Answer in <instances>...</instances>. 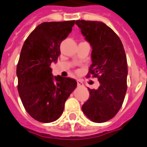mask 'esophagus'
Segmentation results:
<instances>
[{
    "label": "esophagus",
    "instance_id": "1",
    "mask_svg": "<svg viewBox=\"0 0 147 147\" xmlns=\"http://www.w3.org/2000/svg\"><path fill=\"white\" fill-rule=\"evenodd\" d=\"M77 85H78V86L81 87V86H83V82L81 80H77Z\"/></svg>",
    "mask_w": 147,
    "mask_h": 147
}]
</instances>
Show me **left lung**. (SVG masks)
Returning a JSON list of instances; mask_svg holds the SVG:
<instances>
[{"label":"left lung","mask_w":147,"mask_h":147,"mask_svg":"<svg viewBox=\"0 0 147 147\" xmlns=\"http://www.w3.org/2000/svg\"><path fill=\"white\" fill-rule=\"evenodd\" d=\"M85 40L92 47V65L87 77L98 79L100 86L90 91L82 105L89 119L102 123L114 118L123 104L127 90V59L120 38L104 22L76 21Z\"/></svg>","instance_id":"left-lung-1"}]
</instances>
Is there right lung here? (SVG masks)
I'll return each instance as SVG.
<instances>
[{"instance_id": "1", "label": "right lung", "mask_w": 147, "mask_h": 147, "mask_svg": "<svg viewBox=\"0 0 147 147\" xmlns=\"http://www.w3.org/2000/svg\"><path fill=\"white\" fill-rule=\"evenodd\" d=\"M74 24V20L41 23L27 37L20 53L16 69L19 96L28 114L43 123L60 118L65 101L76 88L75 79L54 76L51 68Z\"/></svg>"}]
</instances>
